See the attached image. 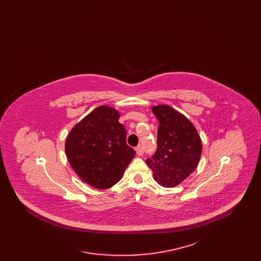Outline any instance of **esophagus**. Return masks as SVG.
<instances>
[{
	"label": "esophagus",
	"instance_id": "1",
	"mask_svg": "<svg viewBox=\"0 0 261 261\" xmlns=\"http://www.w3.org/2000/svg\"><path fill=\"white\" fill-rule=\"evenodd\" d=\"M136 152L138 155H143L144 154V149H143V147H141V146H138L136 148Z\"/></svg>",
	"mask_w": 261,
	"mask_h": 261
}]
</instances>
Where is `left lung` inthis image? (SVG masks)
I'll return each mask as SVG.
<instances>
[{"label":"left lung","mask_w":261,"mask_h":261,"mask_svg":"<svg viewBox=\"0 0 261 261\" xmlns=\"http://www.w3.org/2000/svg\"><path fill=\"white\" fill-rule=\"evenodd\" d=\"M158 118V148L147 164L153 179L163 187L182 183L197 168L201 154V141L192 122L171 107L151 108Z\"/></svg>","instance_id":"left-lung-1"}]
</instances>
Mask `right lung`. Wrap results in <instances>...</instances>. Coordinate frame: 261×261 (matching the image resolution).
I'll return each instance as SVG.
<instances>
[{
    "label": "right lung",
    "mask_w": 261,
    "mask_h": 261,
    "mask_svg": "<svg viewBox=\"0 0 261 261\" xmlns=\"http://www.w3.org/2000/svg\"><path fill=\"white\" fill-rule=\"evenodd\" d=\"M118 119L116 110L100 106L75 125L66 138L67 160L90 186L115 185L136 154L126 144V130Z\"/></svg>",
    "instance_id": "1"
}]
</instances>
